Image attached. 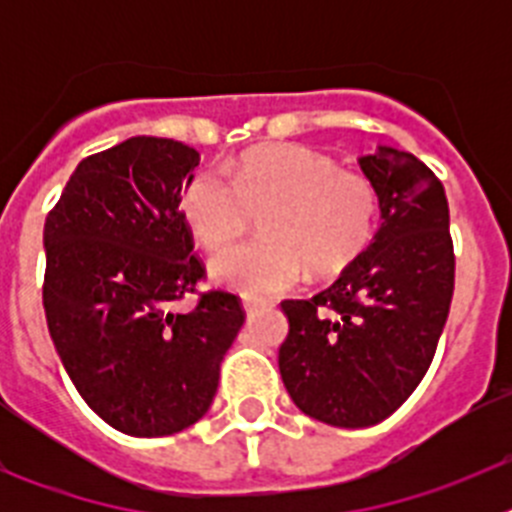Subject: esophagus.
Masks as SVG:
<instances>
[{
    "mask_svg": "<svg viewBox=\"0 0 512 512\" xmlns=\"http://www.w3.org/2000/svg\"><path fill=\"white\" fill-rule=\"evenodd\" d=\"M264 305H266V300H259V297H243V310H246V315H253V312Z\"/></svg>",
    "mask_w": 512,
    "mask_h": 512,
    "instance_id": "obj_1",
    "label": "esophagus"
}]
</instances>
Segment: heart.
Listing matches in <instances>:
<instances>
[{
    "label": "heart",
    "mask_w": 512,
    "mask_h": 512,
    "mask_svg": "<svg viewBox=\"0 0 512 512\" xmlns=\"http://www.w3.org/2000/svg\"><path fill=\"white\" fill-rule=\"evenodd\" d=\"M184 223L207 251L241 238L253 215L261 241L217 253L210 274L246 297L292 289L312 277H336L359 261L377 230L379 192L361 171L338 169L305 146H266L230 166V179L202 169L182 189Z\"/></svg>",
    "instance_id": "heart-1"
}]
</instances>
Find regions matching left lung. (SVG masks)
I'll return each instance as SVG.
<instances>
[{"label": "left lung", "instance_id": "1", "mask_svg": "<svg viewBox=\"0 0 512 512\" xmlns=\"http://www.w3.org/2000/svg\"><path fill=\"white\" fill-rule=\"evenodd\" d=\"M379 192V225L359 261L312 300H284L279 372L320 423L390 418L425 377L454 297V243L443 184L408 151L359 158Z\"/></svg>", "mask_w": 512, "mask_h": 512}]
</instances>
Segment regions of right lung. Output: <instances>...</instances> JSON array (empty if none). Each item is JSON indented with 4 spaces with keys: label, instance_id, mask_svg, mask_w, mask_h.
Wrapping results in <instances>:
<instances>
[{
    "label": "right lung",
    "instance_id": "right-lung-1",
    "mask_svg": "<svg viewBox=\"0 0 512 512\" xmlns=\"http://www.w3.org/2000/svg\"><path fill=\"white\" fill-rule=\"evenodd\" d=\"M197 164L179 140L135 135L84 158L45 217L48 333L89 408L128 436L197 423L246 320L220 289L174 310L205 277L179 210Z\"/></svg>",
    "mask_w": 512,
    "mask_h": 512
}]
</instances>
